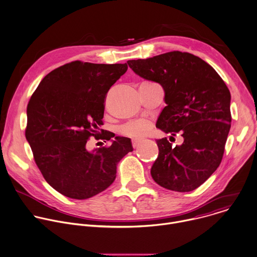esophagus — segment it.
I'll list each match as a JSON object with an SVG mask.
<instances>
[{
  "mask_svg": "<svg viewBox=\"0 0 257 257\" xmlns=\"http://www.w3.org/2000/svg\"><path fill=\"white\" fill-rule=\"evenodd\" d=\"M140 142H141V139H137V138H135V139H132V144H133V147L135 148V147H137L139 144H140Z\"/></svg>",
  "mask_w": 257,
  "mask_h": 257,
  "instance_id": "obj_1",
  "label": "esophagus"
}]
</instances>
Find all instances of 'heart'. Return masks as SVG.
<instances>
[{
	"instance_id": "b5f03b06",
	"label": "heart",
	"mask_w": 257,
	"mask_h": 257,
	"mask_svg": "<svg viewBox=\"0 0 257 257\" xmlns=\"http://www.w3.org/2000/svg\"><path fill=\"white\" fill-rule=\"evenodd\" d=\"M148 131V125L144 122H132L122 128V133L131 137H142Z\"/></svg>"
}]
</instances>
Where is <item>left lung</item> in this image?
Returning <instances> with one entry per match:
<instances>
[{
	"instance_id": "obj_1",
	"label": "left lung",
	"mask_w": 257,
	"mask_h": 257,
	"mask_svg": "<svg viewBox=\"0 0 257 257\" xmlns=\"http://www.w3.org/2000/svg\"><path fill=\"white\" fill-rule=\"evenodd\" d=\"M135 74L159 83L166 106L156 127L181 133L184 141L173 146L156 140L159 154L151 176L160 186L189 192L203 184L221 163L231 126L230 92L217 72L189 53L173 51L148 59L127 61ZM171 136V137H172Z\"/></svg>"
}]
</instances>
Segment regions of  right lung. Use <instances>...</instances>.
<instances>
[{
    "mask_svg": "<svg viewBox=\"0 0 257 257\" xmlns=\"http://www.w3.org/2000/svg\"><path fill=\"white\" fill-rule=\"evenodd\" d=\"M127 69L126 63H68L46 75L28 103L26 139L35 162L69 198L83 200L107 189L119 161L133 151L131 139L120 136L96 152L86 149L89 137L100 135L107 92ZM101 131V139L115 136Z\"/></svg>",
    "mask_w": 257,
    "mask_h": 257,
    "instance_id": "obj_1",
    "label": "right lung"
}]
</instances>
